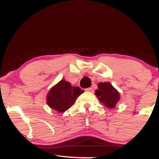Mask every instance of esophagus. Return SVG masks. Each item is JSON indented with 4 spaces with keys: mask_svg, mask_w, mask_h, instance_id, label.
I'll return each instance as SVG.
<instances>
[{
    "mask_svg": "<svg viewBox=\"0 0 159 159\" xmlns=\"http://www.w3.org/2000/svg\"><path fill=\"white\" fill-rule=\"evenodd\" d=\"M85 91H87V92H93V89L92 87H89V88H86Z\"/></svg>",
    "mask_w": 159,
    "mask_h": 159,
    "instance_id": "obj_1",
    "label": "esophagus"
}]
</instances>
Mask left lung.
<instances>
[{
    "instance_id": "left-lung-1",
    "label": "left lung",
    "mask_w": 159,
    "mask_h": 159,
    "mask_svg": "<svg viewBox=\"0 0 159 159\" xmlns=\"http://www.w3.org/2000/svg\"><path fill=\"white\" fill-rule=\"evenodd\" d=\"M95 94L107 107L113 108L120 99V94L110 83H99Z\"/></svg>"
}]
</instances>
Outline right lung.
Segmentation results:
<instances>
[{
  "instance_id": "obj_1",
  "label": "right lung",
  "mask_w": 159,
  "mask_h": 159,
  "mask_svg": "<svg viewBox=\"0 0 159 159\" xmlns=\"http://www.w3.org/2000/svg\"><path fill=\"white\" fill-rule=\"evenodd\" d=\"M83 93L84 90L79 87H72L69 82L61 80L49 91L47 104L58 112H64L73 105L76 98Z\"/></svg>"
}]
</instances>
